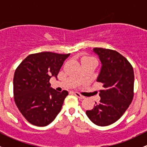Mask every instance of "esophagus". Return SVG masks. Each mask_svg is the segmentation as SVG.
<instances>
[{"instance_id":"esophagus-1","label":"esophagus","mask_w":147,"mask_h":147,"mask_svg":"<svg viewBox=\"0 0 147 147\" xmlns=\"http://www.w3.org/2000/svg\"><path fill=\"white\" fill-rule=\"evenodd\" d=\"M74 94H75V96H76V97H78V98L80 99V100H83V99L85 98V97H84V96H82V94H80V93H78V92H75V93H74Z\"/></svg>"}]
</instances>
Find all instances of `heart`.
<instances>
[{"instance_id":"1","label":"heart","mask_w":147,"mask_h":147,"mask_svg":"<svg viewBox=\"0 0 147 147\" xmlns=\"http://www.w3.org/2000/svg\"><path fill=\"white\" fill-rule=\"evenodd\" d=\"M92 59H94L93 57H85L83 58V60H92Z\"/></svg>"}]
</instances>
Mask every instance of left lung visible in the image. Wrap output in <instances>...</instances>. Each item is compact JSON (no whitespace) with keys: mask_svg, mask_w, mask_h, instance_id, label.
<instances>
[{"mask_svg":"<svg viewBox=\"0 0 147 147\" xmlns=\"http://www.w3.org/2000/svg\"><path fill=\"white\" fill-rule=\"evenodd\" d=\"M102 66L97 81L101 82V100L86 115L94 124L110 125L120 119L134 97V69L120 53L110 49L95 47Z\"/></svg>","mask_w":147,"mask_h":147,"instance_id":"1","label":"left lung"}]
</instances>
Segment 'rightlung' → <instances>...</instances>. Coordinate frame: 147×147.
Wrapping results in <instances>:
<instances>
[{
  "mask_svg": "<svg viewBox=\"0 0 147 147\" xmlns=\"http://www.w3.org/2000/svg\"><path fill=\"white\" fill-rule=\"evenodd\" d=\"M52 52L28 55L16 68L13 78V98L20 113L29 123L45 127L61 110L68 92L50 87L52 76L57 77L69 56Z\"/></svg>",
  "mask_w": 147,
  "mask_h": 147,
  "instance_id": "add662e5",
  "label": "right lung"
}]
</instances>
